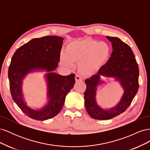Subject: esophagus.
I'll use <instances>...</instances> for the list:
<instances>
[{
  "instance_id": "1",
  "label": "esophagus",
  "mask_w": 150,
  "mask_h": 150,
  "mask_svg": "<svg viewBox=\"0 0 150 150\" xmlns=\"http://www.w3.org/2000/svg\"><path fill=\"white\" fill-rule=\"evenodd\" d=\"M75 80L76 81H82L83 80V78L81 76H79V75H76L75 76Z\"/></svg>"
}]
</instances>
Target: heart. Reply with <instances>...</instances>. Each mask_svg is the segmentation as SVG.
<instances>
[{
	"instance_id": "b5f03b06",
	"label": "heart",
	"mask_w": 150,
	"mask_h": 150,
	"mask_svg": "<svg viewBox=\"0 0 150 150\" xmlns=\"http://www.w3.org/2000/svg\"><path fill=\"white\" fill-rule=\"evenodd\" d=\"M111 49L104 42L91 39L74 40L67 45L66 53L61 55L62 65L72 67L74 62L80 63L79 71L81 74L89 76L98 71L110 57Z\"/></svg>"
}]
</instances>
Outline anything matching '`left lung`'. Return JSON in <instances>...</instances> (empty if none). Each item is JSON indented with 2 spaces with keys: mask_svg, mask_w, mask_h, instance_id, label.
<instances>
[{
  "mask_svg": "<svg viewBox=\"0 0 150 150\" xmlns=\"http://www.w3.org/2000/svg\"><path fill=\"white\" fill-rule=\"evenodd\" d=\"M111 42L112 52L106 64L98 71V74L85 80V108L92 118L106 120L112 118L126 111L132 102L139 88L138 65L134 53L128 44L116 37L106 36ZM114 78L124 89L120 101L114 107L103 109L96 101L97 88L104 82L100 76Z\"/></svg>",
  "mask_w": 150,
  "mask_h": 150,
  "instance_id": "8db88e82",
  "label": "left lung"
}]
</instances>
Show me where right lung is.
I'll return each instance as SVG.
<instances>
[{
    "label": "right lung",
    "mask_w": 150,
    "mask_h": 150,
    "mask_svg": "<svg viewBox=\"0 0 150 150\" xmlns=\"http://www.w3.org/2000/svg\"><path fill=\"white\" fill-rule=\"evenodd\" d=\"M64 38L45 36L30 40L17 49L8 70L10 90L13 100L32 119L44 121L59 114L67 93L73 88L75 75L62 76L54 72L60 61ZM46 71L48 103L39 110L26 105L22 93V83L26 75L33 71Z\"/></svg>",
    "instance_id": "right-lung-1"
}]
</instances>
